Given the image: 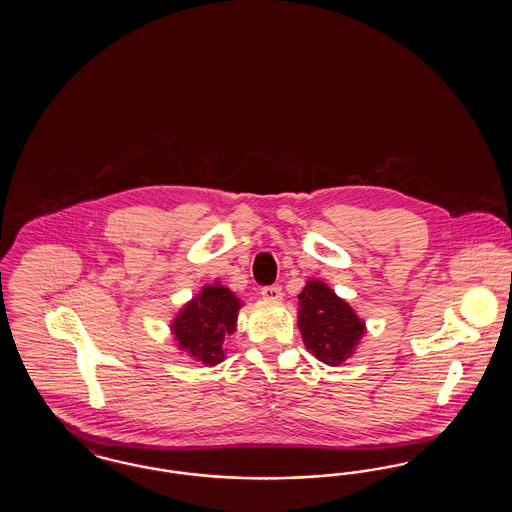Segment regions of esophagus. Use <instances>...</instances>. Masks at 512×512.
I'll return each instance as SVG.
<instances>
[{"mask_svg": "<svg viewBox=\"0 0 512 512\" xmlns=\"http://www.w3.org/2000/svg\"><path fill=\"white\" fill-rule=\"evenodd\" d=\"M282 288L280 286H265L263 290H261V297L265 299V301H278V299H282Z\"/></svg>", "mask_w": 512, "mask_h": 512, "instance_id": "1", "label": "esophagus"}]
</instances>
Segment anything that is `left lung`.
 <instances>
[{
    "label": "left lung",
    "instance_id": "1",
    "mask_svg": "<svg viewBox=\"0 0 512 512\" xmlns=\"http://www.w3.org/2000/svg\"><path fill=\"white\" fill-rule=\"evenodd\" d=\"M297 297V326L305 347L324 365L340 366L363 338L365 320L320 280H309Z\"/></svg>",
    "mask_w": 512,
    "mask_h": 512
}]
</instances>
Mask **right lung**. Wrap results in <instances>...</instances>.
Returning a JSON list of instances; mask_svg holds the SVG:
<instances>
[{
  "mask_svg": "<svg viewBox=\"0 0 512 512\" xmlns=\"http://www.w3.org/2000/svg\"><path fill=\"white\" fill-rule=\"evenodd\" d=\"M242 301L228 288L203 286L199 295L186 303L172 322V334L182 351H188L203 365L224 361L222 343L236 332Z\"/></svg>",
  "mask_w": 512,
  "mask_h": 512,
  "instance_id": "obj_1",
  "label": "right lung"
}]
</instances>
